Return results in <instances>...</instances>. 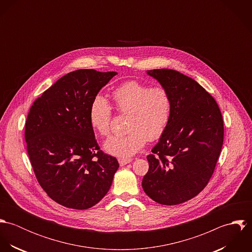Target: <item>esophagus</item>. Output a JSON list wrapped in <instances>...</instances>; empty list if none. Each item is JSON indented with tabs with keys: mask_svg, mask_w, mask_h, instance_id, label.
Segmentation results:
<instances>
[{
	"mask_svg": "<svg viewBox=\"0 0 252 252\" xmlns=\"http://www.w3.org/2000/svg\"><path fill=\"white\" fill-rule=\"evenodd\" d=\"M118 162H119L120 166H125L126 164L132 162V159L131 158H118Z\"/></svg>",
	"mask_w": 252,
	"mask_h": 252,
	"instance_id": "34e87169",
	"label": "esophagus"
}]
</instances>
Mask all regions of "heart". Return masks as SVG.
<instances>
[{"mask_svg": "<svg viewBox=\"0 0 252 252\" xmlns=\"http://www.w3.org/2000/svg\"><path fill=\"white\" fill-rule=\"evenodd\" d=\"M111 97L121 114H128L126 128L129 130L105 144L108 153L130 157L139 152L148 141L158 140L168 128L172 116L173 101L165 87H152L137 80L127 81L116 87ZM112 109L108 101L98 96L91 103L89 121L101 136L111 133Z\"/></svg>", "mask_w": 252, "mask_h": 252, "instance_id": "heart-1", "label": "heart"}]
</instances>
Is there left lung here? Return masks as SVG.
<instances>
[{
    "mask_svg": "<svg viewBox=\"0 0 252 252\" xmlns=\"http://www.w3.org/2000/svg\"><path fill=\"white\" fill-rule=\"evenodd\" d=\"M147 73L172 96V116L159 143L147 155L142 182L153 201L167 206L197 196L212 178L224 139L222 114L214 97L197 81L170 69Z\"/></svg>",
    "mask_w": 252,
    "mask_h": 252,
    "instance_id": "left-lung-1",
    "label": "left lung"
}]
</instances>
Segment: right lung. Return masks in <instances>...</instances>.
<instances>
[{
	"label": "right lung",
	"instance_id": "right-lung-1",
	"mask_svg": "<svg viewBox=\"0 0 252 252\" xmlns=\"http://www.w3.org/2000/svg\"><path fill=\"white\" fill-rule=\"evenodd\" d=\"M117 72L81 69L58 79L34 102L25 124L36 180L56 203L86 210L108 193L119 164L100 149L89 121L91 103Z\"/></svg>",
	"mask_w": 252,
	"mask_h": 252
}]
</instances>
